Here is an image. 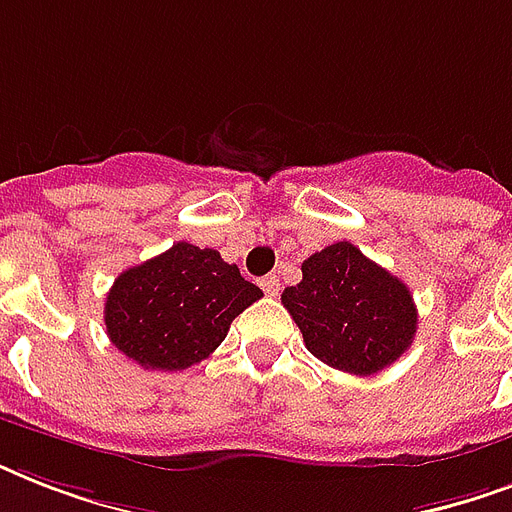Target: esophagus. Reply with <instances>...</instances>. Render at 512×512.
<instances>
[{
  "mask_svg": "<svg viewBox=\"0 0 512 512\" xmlns=\"http://www.w3.org/2000/svg\"><path fill=\"white\" fill-rule=\"evenodd\" d=\"M260 287H263V292L268 297H276L279 295V276H276V273H271V276H263V279H260Z\"/></svg>",
  "mask_w": 512,
  "mask_h": 512,
  "instance_id": "obj_1",
  "label": "esophagus"
}]
</instances>
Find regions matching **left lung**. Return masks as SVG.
I'll list each match as a JSON object with an SVG mask.
<instances>
[{
    "label": "left lung",
    "instance_id": "left-lung-1",
    "mask_svg": "<svg viewBox=\"0 0 512 512\" xmlns=\"http://www.w3.org/2000/svg\"><path fill=\"white\" fill-rule=\"evenodd\" d=\"M281 303L313 356L361 377L393 364L417 332L409 287L350 241L308 257L303 281L284 289Z\"/></svg>",
    "mask_w": 512,
    "mask_h": 512
}]
</instances>
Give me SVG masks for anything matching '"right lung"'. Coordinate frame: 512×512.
Segmentation results:
<instances>
[{
  "label": "right lung",
  "instance_id": "add662e5",
  "mask_svg": "<svg viewBox=\"0 0 512 512\" xmlns=\"http://www.w3.org/2000/svg\"><path fill=\"white\" fill-rule=\"evenodd\" d=\"M260 297L217 249L177 241L114 281L103 319L108 340L135 364L177 372L204 361Z\"/></svg>",
  "mask_w": 512,
  "mask_h": 512
}]
</instances>
